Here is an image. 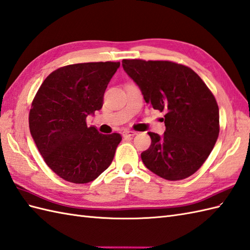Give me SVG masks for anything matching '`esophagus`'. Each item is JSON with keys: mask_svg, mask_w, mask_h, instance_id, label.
Returning <instances> with one entry per match:
<instances>
[{"mask_svg": "<svg viewBox=\"0 0 250 250\" xmlns=\"http://www.w3.org/2000/svg\"><path fill=\"white\" fill-rule=\"evenodd\" d=\"M135 135H137L136 131H132V130H124L123 131L124 138H130V137H134Z\"/></svg>", "mask_w": 250, "mask_h": 250, "instance_id": "obj_1", "label": "esophagus"}]
</instances>
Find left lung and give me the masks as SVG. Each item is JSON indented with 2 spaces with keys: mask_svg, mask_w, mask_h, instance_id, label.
I'll use <instances>...</instances> for the list:
<instances>
[{
  "mask_svg": "<svg viewBox=\"0 0 250 250\" xmlns=\"http://www.w3.org/2000/svg\"><path fill=\"white\" fill-rule=\"evenodd\" d=\"M125 73L144 101L165 114L166 130L147 132L152 143L141 153L146 167L168 181L192 175L207 160L219 134V109L195 71L169 61L123 60Z\"/></svg>",
  "mask_w": 250,
  "mask_h": 250,
  "instance_id": "8db88e82",
  "label": "left lung"
}]
</instances>
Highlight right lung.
I'll use <instances>...</instances> for the list:
<instances>
[{
  "instance_id": "obj_1",
  "label": "right lung",
  "mask_w": 250,
  "mask_h": 250,
  "mask_svg": "<svg viewBox=\"0 0 250 250\" xmlns=\"http://www.w3.org/2000/svg\"><path fill=\"white\" fill-rule=\"evenodd\" d=\"M119 67L120 62L64 66L47 77L32 103L31 136L48 167L65 181L92 182L112 163L121 135H103L85 121L102 109Z\"/></svg>"
}]
</instances>
